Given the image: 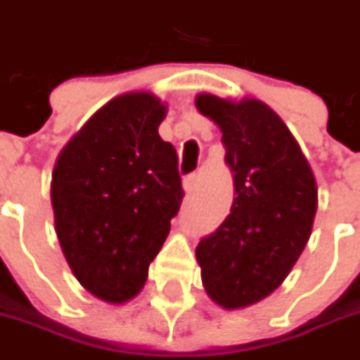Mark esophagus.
Listing matches in <instances>:
<instances>
[{"instance_id":"1","label":"esophagus","mask_w":360,"mask_h":360,"mask_svg":"<svg viewBox=\"0 0 360 360\" xmlns=\"http://www.w3.org/2000/svg\"><path fill=\"white\" fill-rule=\"evenodd\" d=\"M196 184H198V174H188L184 178V190L188 194H192L196 190Z\"/></svg>"}]
</instances>
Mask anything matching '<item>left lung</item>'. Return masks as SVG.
<instances>
[{"label":"left lung","instance_id":"1","mask_svg":"<svg viewBox=\"0 0 360 360\" xmlns=\"http://www.w3.org/2000/svg\"><path fill=\"white\" fill-rule=\"evenodd\" d=\"M196 108L222 131L236 194L226 220L196 246L202 284L222 309H244L269 297L295 266L319 190L295 136L264 102L198 94Z\"/></svg>","mask_w":360,"mask_h":360}]
</instances>
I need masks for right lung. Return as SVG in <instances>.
I'll return each instance as SVG.
<instances>
[{"mask_svg": "<svg viewBox=\"0 0 360 360\" xmlns=\"http://www.w3.org/2000/svg\"><path fill=\"white\" fill-rule=\"evenodd\" d=\"M166 105L150 91L110 100L65 144L51 174L63 256L112 304L134 298L184 198L178 156L160 138Z\"/></svg>", "mask_w": 360, "mask_h": 360, "instance_id": "add662e5", "label": "right lung"}]
</instances>
